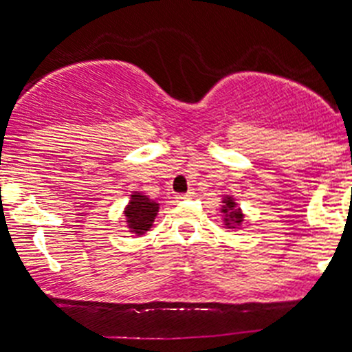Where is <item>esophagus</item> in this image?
I'll return each instance as SVG.
<instances>
[{"instance_id":"obj_1","label":"esophagus","mask_w":352,"mask_h":352,"mask_svg":"<svg viewBox=\"0 0 352 352\" xmlns=\"http://www.w3.org/2000/svg\"><path fill=\"white\" fill-rule=\"evenodd\" d=\"M195 196V191H187L184 195H177V201H184V199H189Z\"/></svg>"}]
</instances>
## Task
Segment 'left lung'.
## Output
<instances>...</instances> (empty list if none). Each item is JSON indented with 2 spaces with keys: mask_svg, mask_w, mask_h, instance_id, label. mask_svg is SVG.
<instances>
[{
  "mask_svg": "<svg viewBox=\"0 0 352 352\" xmlns=\"http://www.w3.org/2000/svg\"><path fill=\"white\" fill-rule=\"evenodd\" d=\"M222 203H224V206H222L221 212L224 213V224L228 226L229 229H234L238 228V226H241L243 217L245 215H243L241 208H238L234 198H232V196H224Z\"/></svg>",
  "mask_w": 352,
  "mask_h": 352,
  "instance_id": "left-lung-1",
  "label": "left lung"
}]
</instances>
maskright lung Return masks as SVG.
I'll return each mask as SVG.
<instances>
[{
    "label": "right lung",
    "mask_w": 352,
    "mask_h": 352,
    "mask_svg": "<svg viewBox=\"0 0 352 352\" xmlns=\"http://www.w3.org/2000/svg\"><path fill=\"white\" fill-rule=\"evenodd\" d=\"M157 210H160V203L153 201L139 191L131 192L130 201L124 208V219H126L130 232L142 236L144 232L149 231L157 215Z\"/></svg>",
    "instance_id": "obj_1"
}]
</instances>
